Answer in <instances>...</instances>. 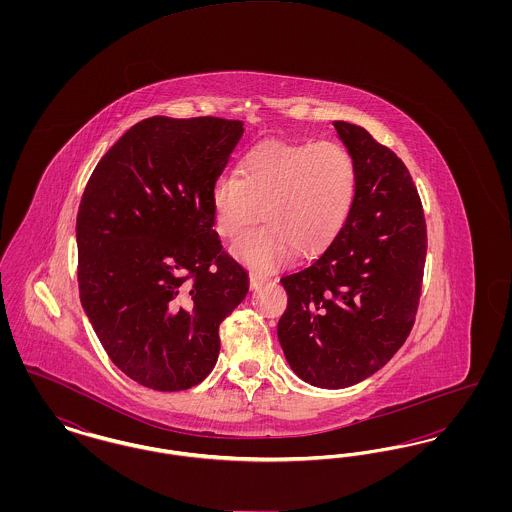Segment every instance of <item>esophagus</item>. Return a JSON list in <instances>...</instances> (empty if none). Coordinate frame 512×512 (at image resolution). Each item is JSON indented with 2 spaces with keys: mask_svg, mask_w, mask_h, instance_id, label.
Instances as JSON below:
<instances>
[{
  "mask_svg": "<svg viewBox=\"0 0 512 512\" xmlns=\"http://www.w3.org/2000/svg\"><path fill=\"white\" fill-rule=\"evenodd\" d=\"M265 282H268V278H265V276H259V274H251V276H249V284H251V290H257V288H261Z\"/></svg>",
  "mask_w": 512,
  "mask_h": 512,
  "instance_id": "34e87169",
  "label": "esophagus"
}]
</instances>
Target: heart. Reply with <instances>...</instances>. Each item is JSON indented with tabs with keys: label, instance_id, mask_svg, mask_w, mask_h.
<instances>
[{
	"label": "heart",
	"instance_id": "obj_1",
	"mask_svg": "<svg viewBox=\"0 0 512 512\" xmlns=\"http://www.w3.org/2000/svg\"><path fill=\"white\" fill-rule=\"evenodd\" d=\"M355 192L357 167L340 142H267L245 155L238 176L215 180V230L224 240H236L261 213L267 224L245 234L234 253L251 268L270 270L297 251L313 257L332 244L351 213Z\"/></svg>",
	"mask_w": 512,
	"mask_h": 512
}]
</instances>
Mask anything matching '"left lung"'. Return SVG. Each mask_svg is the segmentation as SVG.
<instances>
[{"instance_id":"1","label":"left lung","mask_w":512,"mask_h":512,"mask_svg":"<svg viewBox=\"0 0 512 512\" xmlns=\"http://www.w3.org/2000/svg\"><path fill=\"white\" fill-rule=\"evenodd\" d=\"M357 167L351 213L309 267L284 276L278 340L293 372L340 390L390 361L411 334L426 263V220L413 178L363 126L334 122Z\"/></svg>"}]
</instances>
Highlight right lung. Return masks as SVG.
<instances>
[{"label": "right lung", "mask_w": 512, "mask_h": 512, "mask_svg": "<svg viewBox=\"0 0 512 512\" xmlns=\"http://www.w3.org/2000/svg\"><path fill=\"white\" fill-rule=\"evenodd\" d=\"M244 134L219 117L134 124L92 172L76 217L78 292L103 349L149 390H190L220 351L247 270L213 230L211 188Z\"/></svg>", "instance_id": "add662e5"}]
</instances>
